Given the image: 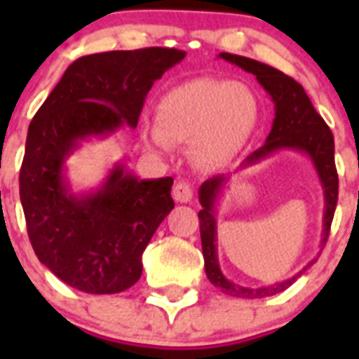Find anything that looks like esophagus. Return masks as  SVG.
<instances>
[{
  "instance_id": "34e87169",
  "label": "esophagus",
  "mask_w": 359,
  "mask_h": 359,
  "mask_svg": "<svg viewBox=\"0 0 359 359\" xmlns=\"http://www.w3.org/2000/svg\"><path fill=\"white\" fill-rule=\"evenodd\" d=\"M194 197V190L188 182H177L173 186V199L177 203H190Z\"/></svg>"
}]
</instances>
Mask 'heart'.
<instances>
[{"label": "heart", "mask_w": 359, "mask_h": 359, "mask_svg": "<svg viewBox=\"0 0 359 359\" xmlns=\"http://www.w3.org/2000/svg\"><path fill=\"white\" fill-rule=\"evenodd\" d=\"M261 121L259 98L240 81L196 78L169 89L158 102L156 130L147 145H194L205 168H224L244 151Z\"/></svg>", "instance_id": "obj_1"}]
</instances>
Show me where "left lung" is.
<instances>
[{
    "mask_svg": "<svg viewBox=\"0 0 359 359\" xmlns=\"http://www.w3.org/2000/svg\"><path fill=\"white\" fill-rule=\"evenodd\" d=\"M219 57L236 65L245 72H251L257 81L264 87V91L272 97L276 117H273L272 130L266 137V143L251 152L245 158L240 169L250 168L255 163L266 160L279 151H298L309 156L311 163L315 165V171L318 175V180L324 190V218H323V240L320 245L326 244L334 219L335 205H337V191H339V179H337V169H335L334 158V134L328 128V124L313 108L311 100L304 91V87L290 76L283 74L281 70L273 69L270 65L259 63L255 59L242 57L235 53H219ZM229 182V175H216L212 179L205 180L199 188V229H201V245L203 257H205V272H207L208 281L218 287L222 292L235 298H266L289 289L294 283L296 278H300L311 262H307L300 272L294 273L292 278L285 279L281 283L268 285V287H242L225 278L218 262V251H216V242H218V231H216V203L219 199V194Z\"/></svg>",
    "mask_w": 359,
    "mask_h": 359,
    "instance_id": "left-lung-1",
    "label": "left lung"
}]
</instances>
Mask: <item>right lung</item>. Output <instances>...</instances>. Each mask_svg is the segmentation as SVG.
<instances>
[{
  "instance_id": "right-lung-1",
  "label": "right lung",
  "mask_w": 359,
  "mask_h": 359,
  "mask_svg": "<svg viewBox=\"0 0 359 359\" xmlns=\"http://www.w3.org/2000/svg\"><path fill=\"white\" fill-rule=\"evenodd\" d=\"M175 48L76 59L27 130L20 201L39 261L89 294H115L141 278V255L175 208L173 179L140 180L115 163L100 188L70 190L65 162L89 137L137 126L152 83L184 59Z\"/></svg>"
}]
</instances>
